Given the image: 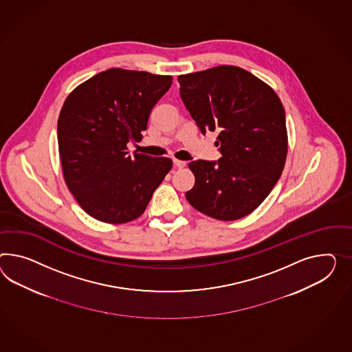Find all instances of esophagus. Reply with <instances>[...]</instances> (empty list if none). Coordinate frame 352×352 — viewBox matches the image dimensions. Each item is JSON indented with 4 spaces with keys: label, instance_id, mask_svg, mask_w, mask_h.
Here are the masks:
<instances>
[{
    "label": "esophagus",
    "instance_id": "1",
    "mask_svg": "<svg viewBox=\"0 0 352 352\" xmlns=\"http://www.w3.org/2000/svg\"><path fill=\"white\" fill-rule=\"evenodd\" d=\"M173 164L176 167H179V168H184L186 166V162L185 161H179V160H173Z\"/></svg>",
    "mask_w": 352,
    "mask_h": 352
}]
</instances>
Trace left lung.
<instances>
[{
    "instance_id": "left-lung-1",
    "label": "left lung",
    "mask_w": 352,
    "mask_h": 352,
    "mask_svg": "<svg viewBox=\"0 0 352 352\" xmlns=\"http://www.w3.org/2000/svg\"><path fill=\"white\" fill-rule=\"evenodd\" d=\"M181 100L200 131H218L222 157L192 161V207L219 221L250 214L268 197L287 157L286 115L268 84L246 70L221 65L180 75Z\"/></svg>"
}]
</instances>
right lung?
<instances>
[{
    "label": "right lung",
    "mask_w": 352,
    "mask_h": 352,
    "mask_svg": "<svg viewBox=\"0 0 352 352\" xmlns=\"http://www.w3.org/2000/svg\"><path fill=\"white\" fill-rule=\"evenodd\" d=\"M172 76L109 69L84 81L65 100L57 122L63 179L89 216L126 223L144 213L172 168L164 157L129 154L140 140Z\"/></svg>",
    "instance_id": "right-lung-1"
}]
</instances>
